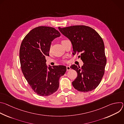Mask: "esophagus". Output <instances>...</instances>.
I'll list each match as a JSON object with an SVG mask.
<instances>
[{"mask_svg":"<svg viewBox=\"0 0 124 124\" xmlns=\"http://www.w3.org/2000/svg\"><path fill=\"white\" fill-rule=\"evenodd\" d=\"M66 67H67V71H68V70H70V66H67Z\"/></svg>","mask_w":124,"mask_h":124,"instance_id":"esophagus-1","label":"esophagus"}]
</instances>
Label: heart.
<instances>
[{
	"instance_id": "heart-1",
	"label": "heart",
	"mask_w": 124,
	"mask_h": 124,
	"mask_svg": "<svg viewBox=\"0 0 124 124\" xmlns=\"http://www.w3.org/2000/svg\"><path fill=\"white\" fill-rule=\"evenodd\" d=\"M63 41H64V40H63Z\"/></svg>"
}]
</instances>
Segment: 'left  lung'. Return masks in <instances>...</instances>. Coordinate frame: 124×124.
<instances>
[{
    "label": "left lung",
    "instance_id": "obj_1",
    "mask_svg": "<svg viewBox=\"0 0 124 124\" xmlns=\"http://www.w3.org/2000/svg\"><path fill=\"white\" fill-rule=\"evenodd\" d=\"M58 29L71 42L74 55L80 54L78 57L84 63L81 68L76 65L70 67L78 73L73 86L78 91H92L100 83L107 63L102 38L94 29L85 25Z\"/></svg>",
    "mask_w": 124,
    "mask_h": 124
}]
</instances>
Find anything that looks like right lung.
<instances>
[{
	"label": "right lung",
	"mask_w": 124,
	"mask_h": 124,
	"mask_svg": "<svg viewBox=\"0 0 124 124\" xmlns=\"http://www.w3.org/2000/svg\"><path fill=\"white\" fill-rule=\"evenodd\" d=\"M60 35L54 28L39 26L26 35L21 45L22 72L32 90L40 96H48L55 92L60 77L66 71L64 66L47 67L46 64L45 57L49 55L51 42Z\"/></svg>",
	"instance_id": "right-lung-1"
}]
</instances>
